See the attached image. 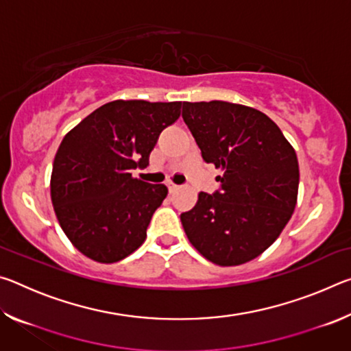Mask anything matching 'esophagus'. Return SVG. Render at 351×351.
Instances as JSON below:
<instances>
[{
  "label": "esophagus",
  "mask_w": 351,
  "mask_h": 351,
  "mask_svg": "<svg viewBox=\"0 0 351 351\" xmlns=\"http://www.w3.org/2000/svg\"><path fill=\"white\" fill-rule=\"evenodd\" d=\"M167 187H169V192H170V193H173V192H176L178 189H180V186H178V184L171 182V181H169V182H167Z\"/></svg>",
  "instance_id": "obj_1"
}]
</instances>
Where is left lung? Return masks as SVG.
<instances>
[{
  "label": "left lung",
  "mask_w": 351,
  "mask_h": 351,
  "mask_svg": "<svg viewBox=\"0 0 351 351\" xmlns=\"http://www.w3.org/2000/svg\"><path fill=\"white\" fill-rule=\"evenodd\" d=\"M182 119L206 162L221 169V189L199 192L181 223L192 246L212 263L239 266L263 254L297 203L299 162L271 119L223 100L184 102Z\"/></svg>",
  "instance_id": "8db88e82"
}]
</instances>
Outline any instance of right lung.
I'll return each instance as SVG.
<instances>
[{
	"label": "right lung",
	"instance_id": "add662e5",
	"mask_svg": "<svg viewBox=\"0 0 351 351\" xmlns=\"http://www.w3.org/2000/svg\"><path fill=\"white\" fill-rule=\"evenodd\" d=\"M181 116V102L112 100L64 136L51 175V199L75 249L99 263H116L145 241L164 184L132 176L145 169L164 128Z\"/></svg>",
	"mask_w": 351,
	"mask_h": 351
}]
</instances>
